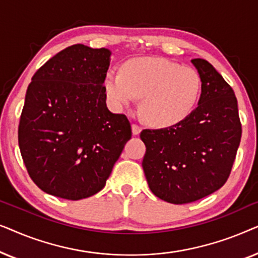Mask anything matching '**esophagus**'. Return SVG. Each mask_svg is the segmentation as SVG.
I'll use <instances>...</instances> for the list:
<instances>
[{"mask_svg": "<svg viewBox=\"0 0 258 258\" xmlns=\"http://www.w3.org/2000/svg\"><path fill=\"white\" fill-rule=\"evenodd\" d=\"M132 130H133L134 135H139V134L141 133V130H142V128H141L139 124H136V123H134V124H132Z\"/></svg>", "mask_w": 258, "mask_h": 258, "instance_id": "esophagus-1", "label": "esophagus"}]
</instances>
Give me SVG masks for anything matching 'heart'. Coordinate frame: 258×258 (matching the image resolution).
<instances>
[{
    "mask_svg": "<svg viewBox=\"0 0 258 258\" xmlns=\"http://www.w3.org/2000/svg\"><path fill=\"white\" fill-rule=\"evenodd\" d=\"M108 101L115 109L135 103L155 126L182 122L196 108L202 90L199 72L165 58L140 57L126 61L122 72L110 69L104 79Z\"/></svg>",
    "mask_w": 258,
    "mask_h": 258,
    "instance_id": "obj_1",
    "label": "heart"
}]
</instances>
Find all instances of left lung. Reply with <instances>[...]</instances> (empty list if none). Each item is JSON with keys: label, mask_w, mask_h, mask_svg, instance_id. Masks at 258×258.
I'll use <instances>...</instances> for the list:
<instances>
[{"label": "left lung", "mask_w": 258, "mask_h": 258, "mask_svg": "<svg viewBox=\"0 0 258 258\" xmlns=\"http://www.w3.org/2000/svg\"><path fill=\"white\" fill-rule=\"evenodd\" d=\"M202 80V93L185 119L163 129H144L142 167L158 199L191 203L224 185L242 136L234 90L209 62L191 59Z\"/></svg>", "instance_id": "obj_1"}]
</instances>
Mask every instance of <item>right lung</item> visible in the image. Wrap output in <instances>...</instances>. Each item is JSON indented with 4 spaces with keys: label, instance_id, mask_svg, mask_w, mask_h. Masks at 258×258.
<instances>
[{
    "label": "right lung",
    "instance_id": "obj_1",
    "mask_svg": "<svg viewBox=\"0 0 258 258\" xmlns=\"http://www.w3.org/2000/svg\"><path fill=\"white\" fill-rule=\"evenodd\" d=\"M110 54L70 45L31 79L19 146L28 174L44 192L70 201L95 195L132 137L126 116L112 114L105 103Z\"/></svg>",
    "mask_w": 258,
    "mask_h": 258
}]
</instances>
